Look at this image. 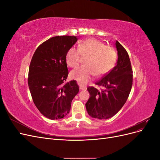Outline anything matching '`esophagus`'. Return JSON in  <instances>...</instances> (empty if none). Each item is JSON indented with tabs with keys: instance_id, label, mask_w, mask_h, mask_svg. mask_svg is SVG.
<instances>
[{
	"instance_id": "1",
	"label": "esophagus",
	"mask_w": 160,
	"mask_h": 160,
	"mask_svg": "<svg viewBox=\"0 0 160 160\" xmlns=\"http://www.w3.org/2000/svg\"><path fill=\"white\" fill-rule=\"evenodd\" d=\"M79 89L80 90H86L87 89V88H86V87L85 86H80L79 87Z\"/></svg>"
}]
</instances>
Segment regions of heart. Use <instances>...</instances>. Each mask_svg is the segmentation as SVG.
<instances>
[{
	"instance_id": "obj_1",
	"label": "heart",
	"mask_w": 160,
	"mask_h": 160,
	"mask_svg": "<svg viewBox=\"0 0 160 160\" xmlns=\"http://www.w3.org/2000/svg\"><path fill=\"white\" fill-rule=\"evenodd\" d=\"M81 57L85 58V65L71 72L72 79L80 84H84L92 76H103L113 68L117 61V52L114 48L95 38H88L82 41L78 49L71 47L67 52V64L75 68L81 63Z\"/></svg>"
}]
</instances>
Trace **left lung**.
Wrapping results in <instances>:
<instances>
[{"instance_id": "left-lung-1", "label": "left lung", "mask_w": 160, "mask_h": 160, "mask_svg": "<svg viewBox=\"0 0 160 160\" xmlns=\"http://www.w3.org/2000/svg\"><path fill=\"white\" fill-rule=\"evenodd\" d=\"M117 65L95 85L102 87L100 91L88 87L90 98L85 106L91 117L99 119L112 118L126 102L133 84V71L128 53L117 41Z\"/></svg>"}]
</instances>
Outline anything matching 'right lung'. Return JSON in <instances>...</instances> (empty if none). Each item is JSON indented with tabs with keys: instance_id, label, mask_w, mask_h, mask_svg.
<instances>
[{
	"instance_id": "1",
	"label": "right lung",
	"mask_w": 160,
	"mask_h": 160,
	"mask_svg": "<svg viewBox=\"0 0 160 160\" xmlns=\"http://www.w3.org/2000/svg\"><path fill=\"white\" fill-rule=\"evenodd\" d=\"M77 39L75 36L51 37L37 47L32 57L28 77L32 99L38 111L52 120L69 113L72 100L79 93L76 81L65 83L69 75L66 54Z\"/></svg>"
}]
</instances>
